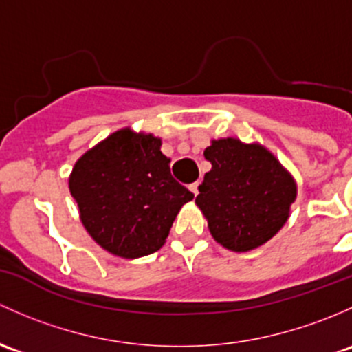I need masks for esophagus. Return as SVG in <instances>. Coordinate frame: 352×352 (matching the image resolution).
<instances>
[{"label":"esophagus","instance_id":"34e87169","mask_svg":"<svg viewBox=\"0 0 352 352\" xmlns=\"http://www.w3.org/2000/svg\"><path fill=\"white\" fill-rule=\"evenodd\" d=\"M198 186H200V183H198V181H197V183H191L190 184V191L195 195V197H197V195H198Z\"/></svg>","mask_w":352,"mask_h":352}]
</instances>
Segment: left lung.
<instances>
[{
  "label": "left lung",
  "mask_w": 352,
  "mask_h": 352,
  "mask_svg": "<svg viewBox=\"0 0 352 352\" xmlns=\"http://www.w3.org/2000/svg\"><path fill=\"white\" fill-rule=\"evenodd\" d=\"M212 169L203 177L197 205L213 239L235 252L270 241L288 219L296 184L271 152L237 139L213 140L203 152Z\"/></svg>",
  "instance_id": "left-lung-1"
}]
</instances>
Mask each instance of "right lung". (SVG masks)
Here are the masks:
<instances>
[{
  "instance_id": "1",
  "label": "right lung",
  "mask_w": 352,
  "mask_h": 352,
  "mask_svg": "<svg viewBox=\"0 0 352 352\" xmlns=\"http://www.w3.org/2000/svg\"><path fill=\"white\" fill-rule=\"evenodd\" d=\"M169 162L161 140L129 129L76 162L69 190L101 248L126 259L162 248L179 208L195 197L173 177Z\"/></svg>"
}]
</instances>
